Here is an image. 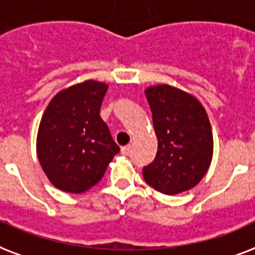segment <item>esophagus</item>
Returning a JSON list of instances; mask_svg holds the SVG:
<instances>
[{"label": "esophagus", "mask_w": 255, "mask_h": 255, "mask_svg": "<svg viewBox=\"0 0 255 255\" xmlns=\"http://www.w3.org/2000/svg\"><path fill=\"white\" fill-rule=\"evenodd\" d=\"M121 153L124 155H129L130 153H131V146H130V145L124 146V147H122V149H121Z\"/></svg>", "instance_id": "esophagus-1"}]
</instances>
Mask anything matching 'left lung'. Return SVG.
Wrapping results in <instances>:
<instances>
[{"mask_svg": "<svg viewBox=\"0 0 255 255\" xmlns=\"http://www.w3.org/2000/svg\"><path fill=\"white\" fill-rule=\"evenodd\" d=\"M158 150L143 167L146 183L163 194L194 187L206 174L213 158V133L206 110L194 96L170 85L145 90Z\"/></svg>", "mask_w": 255, "mask_h": 255, "instance_id": "8db88e82", "label": "left lung"}]
</instances>
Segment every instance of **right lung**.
<instances>
[{
  "instance_id": "right-lung-1",
  "label": "right lung",
  "mask_w": 255,
  "mask_h": 255,
  "mask_svg": "<svg viewBox=\"0 0 255 255\" xmlns=\"http://www.w3.org/2000/svg\"><path fill=\"white\" fill-rule=\"evenodd\" d=\"M108 85L85 81L49 102L37 134V155L49 181L66 193H84L101 181L120 151L100 109Z\"/></svg>"
}]
</instances>
